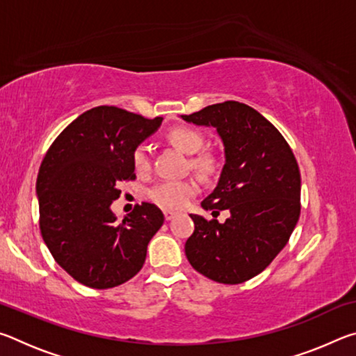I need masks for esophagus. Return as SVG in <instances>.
<instances>
[{"mask_svg":"<svg viewBox=\"0 0 356 356\" xmlns=\"http://www.w3.org/2000/svg\"><path fill=\"white\" fill-rule=\"evenodd\" d=\"M163 215H165V220H166V221H171L177 213L172 212V210H165Z\"/></svg>","mask_w":356,"mask_h":356,"instance_id":"esophagus-1","label":"esophagus"}]
</instances>
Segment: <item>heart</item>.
<instances>
[{"mask_svg":"<svg viewBox=\"0 0 356 356\" xmlns=\"http://www.w3.org/2000/svg\"><path fill=\"white\" fill-rule=\"evenodd\" d=\"M168 141L174 146L184 150L186 154H195L190 159L191 168L202 174V176H212L218 166L216 156L212 152H198L204 146V135L200 130L179 125L166 134ZM131 165L138 176H146L150 171V154L146 144H140L131 152ZM200 193V184L196 179H182V180H161L155 184L147 191V197L156 206L168 210H180L188 204L193 197Z\"/></svg>","mask_w":356,"mask_h":356,"instance_id":"b5f03b06","label":"heart"}]
</instances>
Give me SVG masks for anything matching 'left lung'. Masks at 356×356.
Segmentation results:
<instances>
[{"label": "left lung", "mask_w": 356, "mask_h": 356, "mask_svg": "<svg viewBox=\"0 0 356 356\" xmlns=\"http://www.w3.org/2000/svg\"><path fill=\"white\" fill-rule=\"evenodd\" d=\"M182 119L212 125L225 144L226 163L202 209H229L225 222L190 215L195 232L185 243L191 267L222 284H240L264 272L291 238L300 218L301 179L291 146L261 113L227 100Z\"/></svg>", "instance_id": "obj_1"}]
</instances>
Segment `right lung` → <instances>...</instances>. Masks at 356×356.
<instances>
[{
	"instance_id": "right-lung-1",
	"label": "right lung",
	"mask_w": 356,
	"mask_h": 356,
	"mask_svg": "<svg viewBox=\"0 0 356 356\" xmlns=\"http://www.w3.org/2000/svg\"><path fill=\"white\" fill-rule=\"evenodd\" d=\"M161 120L95 106L69 124L42 160V238L55 261L84 286L110 289L134 278L146 261L150 238L163 225L155 204L136 206L122 222L110 209L120 196V182L136 179L131 152Z\"/></svg>"
}]
</instances>
